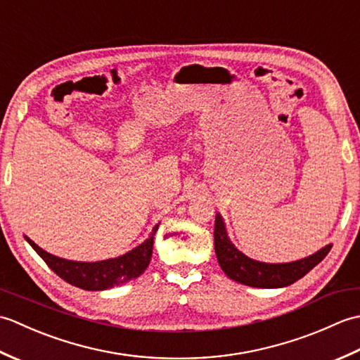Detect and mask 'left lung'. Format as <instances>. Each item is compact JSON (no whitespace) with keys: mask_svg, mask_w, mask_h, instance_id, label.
Masks as SVG:
<instances>
[{"mask_svg":"<svg viewBox=\"0 0 360 360\" xmlns=\"http://www.w3.org/2000/svg\"><path fill=\"white\" fill-rule=\"evenodd\" d=\"M213 236H215V254L218 263L227 277L241 283V285L266 289L292 285V283L304 277L312 267H316L322 262L333 248L331 244H328L323 249L316 252L314 255L298 259V262L269 264L255 262V259L243 255L229 240L224 223L219 215L215 218V232H213Z\"/></svg>","mask_w":360,"mask_h":360,"instance_id":"left-lung-1","label":"left lung"}]
</instances>
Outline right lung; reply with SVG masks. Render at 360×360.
Instances as JSON below:
<instances>
[{
    "label": "right lung",
    "instance_id": "obj_1",
    "mask_svg": "<svg viewBox=\"0 0 360 360\" xmlns=\"http://www.w3.org/2000/svg\"><path fill=\"white\" fill-rule=\"evenodd\" d=\"M158 227L159 224L153 227L150 238L145 240L141 246H137L131 252H128V254L119 258H111L96 263L71 262V259L53 257L46 250L38 248L27 236L26 241L43 258V262L66 283L85 290H103L131 281L147 269L151 259L153 240H155Z\"/></svg>",
    "mask_w": 360,
    "mask_h": 360
}]
</instances>
